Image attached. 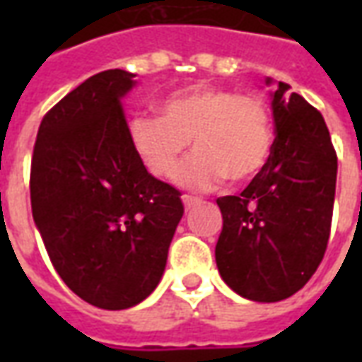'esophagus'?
Instances as JSON below:
<instances>
[{"mask_svg":"<svg viewBox=\"0 0 362 362\" xmlns=\"http://www.w3.org/2000/svg\"><path fill=\"white\" fill-rule=\"evenodd\" d=\"M199 202H202V199H199V197H194V196H182V204H184V207H186V209H192V207H194V205L199 204Z\"/></svg>","mask_w":362,"mask_h":362,"instance_id":"1","label":"esophagus"}]
</instances>
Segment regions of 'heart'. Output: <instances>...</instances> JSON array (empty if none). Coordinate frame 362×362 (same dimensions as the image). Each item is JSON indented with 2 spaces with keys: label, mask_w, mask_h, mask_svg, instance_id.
Returning <instances> with one entry per match:
<instances>
[{
  "label": "heart",
  "mask_w": 362,
  "mask_h": 362,
  "mask_svg": "<svg viewBox=\"0 0 362 362\" xmlns=\"http://www.w3.org/2000/svg\"><path fill=\"white\" fill-rule=\"evenodd\" d=\"M160 114L134 116L127 137L137 158L158 178L176 170L192 139L196 153L176 173L184 188L211 189L227 176L250 180L272 155V116L256 95L194 85L168 96Z\"/></svg>",
  "instance_id": "obj_1"
}]
</instances>
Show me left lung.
I'll list each match as a JSON object with an SVG mask.
<instances>
[{"mask_svg": "<svg viewBox=\"0 0 362 362\" xmlns=\"http://www.w3.org/2000/svg\"><path fill=\"white\" fill-rule=\"evenodd\" d=\"M267 77L266 85H272ZM275 141L266 166L238 196L217 199L223 230L215 262L235 293L277 303L306 285L326 252L337 157L322 114L277 83Z\"/></svg>", "mask_w": 362, "mask_h": 362, "instance_id": "obj_1", "label": "left lung"}]
</instances>
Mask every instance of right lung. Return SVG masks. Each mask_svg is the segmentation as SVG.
I'll use <instances>...</instances> for the list:
<instances>
[{"mask_svg": "<svg viewBox=\"0 0 362 362\" xmlns=\"http://www.w3.org/2000/svg\"><path fill=\"white\" fill-rule=\"evenodd\" d=\"M134 77L108 69L67 93L42 118L30 165L33 219L52 266L104 310L155 291L184 215L180 192L132 149L122 98Z\"/></svg>", "mask_w": 362, "mask_h": 362, "instance_id": "1", "label": "right lung"}]
</instances>
